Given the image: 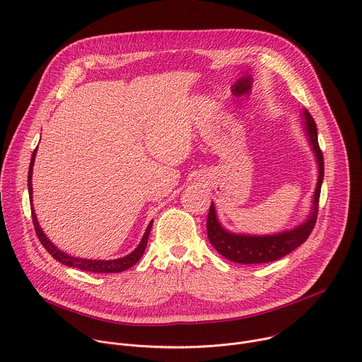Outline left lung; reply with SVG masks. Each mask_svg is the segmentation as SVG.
<instances>
[{
    "mask_svg": "<svg viewBox=\"0 0 362 362\" xmlns=\"http://www.w3.org/2000/svg\"><path fill=\"white\" fill-rule=\"evenodd\" d=\"M305 129L310 138V142L313 145L314 153L317 156L318 162V182L317 189L314 193V207L313 213L310 214V218L298 226L294 230L284 231L276 235H242V234H231L226 231L220 223L216 218V211L213 203L210 204L209 214H207V237L213 247L227 260L234 263L242 264H260V263H269L279 260L293 250H296L298 246H301L308 235L311 234L317 216H318V202H320V193H321V183L324 179V158L322 152L318 145V135H317V125L314 122L313 116L305 110Z\"/></svg>",
    "mask_w": 362,
    "mask_h": 362,
    "instance_id": "8db88e82",
    "label": "left lung"
}]
</instances>
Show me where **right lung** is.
<instances>
[{"mask_svg": "<svg viewBox=\"0 0 362 362\" xmlns=\"http://www.w3.org/2000/svg\"><path fill=\"white\" fill-rule=\"evenodd\" d=\"M35 152L37 149L34 151L33 153V158H31V163H30V170H28V192L30 194L33 193V166H34V159H35ZM31 214H33V223H34V228H35V233L40 238L41 245L45 247V250L59 263L68 266V267H75V269H79V270H83V272H92V273H122L128 269H131L132 266H135L139 259L142 257V255L145 253V249H146V245H148V237H149V233H151V228H152V221L149 223L139 246L128 256L122 257V259H117V260H86V259H78V257H72L61 250H58L49 240L47 238V235L44 234L42 228L40 227L38 221H37V216L34 213V209L31 210Z\"/></svg>", "mask_w": 362, "mask_h": 362, "instance_id": "add662e5", "label": "right lung"}]
</instances>
